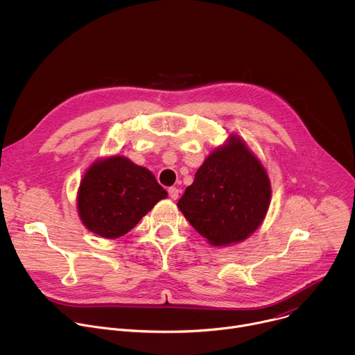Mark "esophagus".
<instances>
[{"instance_id": "obj_1", "label": "esophagus", "mask_w": 355, "mask_h": 355, "mask_svg": "<svg viewBox=\"0 0 355 355\" xmlns=\"http://www.w3.org/2000/svg\"><path fill=\"white\" fill-rule=\"evenodd\" d=\"M168 195L171 196V199H178V196H180V189L178 188H175V187H171V188H168Z\"/></svg>"}]
</instances>
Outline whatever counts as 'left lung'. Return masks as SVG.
<instances>
[{"label":"left lung","mask_w":355,"mask_h":355,"mask_svg":"<svg viewBox=\"0 0 355 355\" xmlns=\"http://www.w3.org/2000/svg\"><path fill=\"white\" fill-rule=\"evenodd\" d=\"M271 199L267 171L236 136L214 150L187 187L177 207L214 245H227L254 233Z\"/></svg>","instance_id":"1"}]
</instances>
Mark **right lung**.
I'll use <instances>...</instances> for the list:
<instances>
[{
    "mask_svg": "<svg viewBox=\"0 0 355 355\" xmlns=\"http://www.w3.org/2000/svg\"><path fill=\"white\" fill-rule=\"evenodd\" d=\"M167 191L147 168L123 156L94 163L78 189V215L92 233L116 239L132 230Z\"/></svg>",
    "mask_w": 355,
    "mask_h": 355,
    "instance_id": "add662e5",
    "label": "right lung"
}]
</instances>
